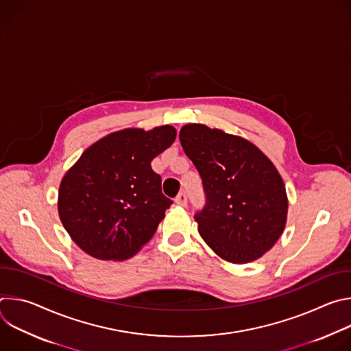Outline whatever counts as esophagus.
<instances>
[{"label": "esophagus", "instance_id": "obj_1", "mask_svg": "<svg viewBox=\"0 0 351 351\" xmlns=\"http://www.w3.org/2000/svg\"><path fill=\"white\" fill-rule=\"evenodd\" d=\"M175 203H176V206L186 207V206H187V197H186V194H184V193L178 194V197L175 198Z\"/></svg>", "mask_w": 351, "mask_h": 351}]
</instances>
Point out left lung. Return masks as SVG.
I'll use <instances>...</instances> for the list:
<instances>
[{"mask_svg": "<svg viewBox=\"0 0 351 351\" xmlns=\"http://www.w3.org/2000/svg\"><path fill=\"white\" fill-rule=\"evenodd\" d=\"M179 138L206 190L207 204L194 217L199 236L228 263L263 257L287 221L286 187L272 161L252 141L202 123L184 125Z\"/></svg>", "mask_w": 351, "mask_h": 351, "instance_id": "1", "label": "left lung"}]
</instances>
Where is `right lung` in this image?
Instances as JSON below:
<instances>
[{"mask_svg":"<svg viewBox=\"0 0 351 351\" xmlns=\"http://www.w3.org/2000/svg\"><path fill=\"white\" fill-rule=\"evenodd\" d=\"M175 138L171 125L122 129L91 144L68 169L58 214L86 254L123 261L154 236L172 202L162 194L152 161Z\"/></svg>","mask_w":351,"mask_h":351,"instance_id":"1","label":"right lung"}]
</instances>
